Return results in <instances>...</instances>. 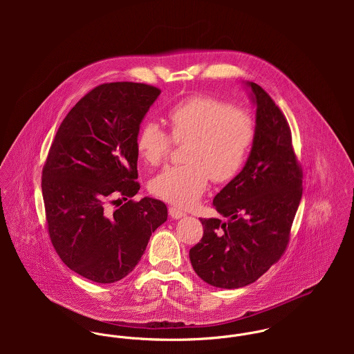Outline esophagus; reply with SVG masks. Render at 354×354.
I'll list each match as a JSON object with an SVG mask.
<instances>
[{
    "instance_id": "esophagus-1",
    "label": "esophagus",
    "mask_w": 354,
    "mask_h": 354,
    "mask_svg": "<svg viewBox=\"0 0 354 354\" xmlns=\"http://www.w3.org/2000/svg\"><path fill=\"white\" fill-rule=\"evenodd\" d=\"M169 214H170V216L174 218V219H180V218L185 216V212L181 211L180 208L174 207V205H170V207H169Z\"/></svg>"
}]
</instances>
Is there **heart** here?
I'll list each match as a JSON object with an SVG mask.
<instances>
[{"mask_svg":"<svg viewBox=\"0 0 354 354\" xmlns=\"http://www.w3.org/2000/svg\"><path fill=\"white\" fill-rule=\"evenodd\" d=\"M170 133L146 120L136 135V150L150 166L162 165L174 143L183 145L185 163L170 166L150 181L153 196L180 207L198 202L209 178L226 184L237 177L252 149V115L212 95H192L167 110Z\"/></svg>","mask_w":354,"mask_h":354,"instance_id":"heart-1","label":"heart"}]
</instances>
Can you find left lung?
Masks as SVG:
<instances>
[{"instance_id":"obj_1","label":"left lung","mask_w":354,"mask_h":354,"mask_svg":"<svg viewBox=\"0 0 354 354\" xmlns=\"http://www.w3.org/2000/svg\"><path fill=\"white\" fill-rule=\"evenodd\" d=\"M250 87L257 106L252 150L244 169L214 198L227 221L201 219L202 240L189 251L195 272L222 289L252 283L281 259L303 195L288 120L259 84Z\"/></svg>"}]
</instances>
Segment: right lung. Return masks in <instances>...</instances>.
Returning <instances> with one entry per match:
<instances>
[{"instance_id": "obj_1", "label": "right lung", "mask_w": 354, "mask_h": 354, "mask_svg": "<svg viewBox=\"0 0 354 354\" xmlns=\"http://www.w3.org/2000/svg\"><path fill=\"white\" fill-rule=\"evenodd\" d=\"M159 94L132 82L93 88L61 122L44 165L51 244L72 271L93 282L127 277L167 219L165 203L132 199L140 189L136 135Z\"/></svg>"}]
</instances>
